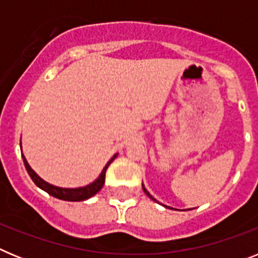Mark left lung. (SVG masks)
<instances>
[{
  "instance_id": "1",
  "label": "left lung",
  "mask_w": 258,
  "mask_h": 258,
  "mask_svg": "<svg viewBox=\"0 0 258 258\" xmlns=\"http://www.w3.org/2000/svg\"><path fill=\"white\" fill-rule=\"evenodd\" d=\"M143 191H145V192H146V194H147V195H149V197H150V198H151V199H152V200H155V199H154V198H152V197H151V195H150V194H149V192H147V191H146V188H145V187H143Z\"/></svg>"
}]
</instances>
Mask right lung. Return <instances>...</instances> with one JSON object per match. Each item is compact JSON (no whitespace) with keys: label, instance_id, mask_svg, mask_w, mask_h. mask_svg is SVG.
I'll list each match as a JSON object with an SVG mask.
<instances>
[{"label":"right lung","instance_id":"1","mask_svg":"<svg viewBox=\"0 0 258 258\" xmlns=\"http://www.w3.org/2000/svg\"><path fill=\"white\" fill-rule=\"evenodd\" d=\"M115 157L116 155L108 161V163H107V165L104 166V169L102 170L101 175L98 177V179H95L93 183L88 184V186H85V187H79V188H61V187H55V186H52V184H49L47 182H45L44 179H41L40 177H38V175L31 169V166L28 165V163H27L26 157L24 156H23V161H24L26 169L27 172H28L29 177L32 178V181L35 182L38 187L42 188L44 191H46L49 195L56 198V199L67 200V202H81V200H86L89 199V198H92L93 195H95L98 191L103 187L104 178H106V170L107 168H108L109 164L115 160Z\"/></svg>","mask_w":258,"mask_h":258}]
</instances>
